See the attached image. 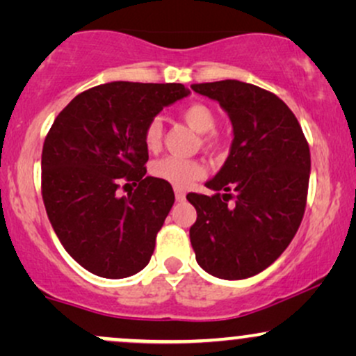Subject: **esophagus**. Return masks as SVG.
I'll list each match as a JSON object with an SVG mask.
<instances>
[{"label": "esophagus", "instance_id": "obj_1", "mask_svg": "<svg viewBox=\"0 0 356 356\" xmlns=\"http://www.w3.org/2000/svg\"><path fill=\"white\" fill-rule=\"evenodd\" d=\"M174 192H175V199H177L179 202L186 201V191L181 189V187H175Z\"/></svg>", "mask_w": 356, "mask_h": 356}]
</instances>
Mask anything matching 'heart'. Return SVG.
<instances>
[{
	"mask_svg": "<svg viewBox=\"0 0 356 356\" xmlns=\"http://www.w3.org/2000/svg\"><path fill=\"white\" fill-rule=\"evenodd\" d=\"M181 118L191 127L192 130L201 134L199 140L206 150H218L224 145V134L216 129L218 124V115L209 105L194 102V104L186 105L181 110ZM162 138H164V127L159 118H152L144 129V145L147 150L155 152L161 149ZM206 169L202 162L195 159H181L174 155L157 159L150 164V174L155 179L169 182L174 187H187L192 182L201 179Z\"/></svg>",
	"mask_w": 356,
	"mask_h": 356,
	"instance_id": "1",
	"label": "heart"
}]
</instances>
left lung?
Here are the masks:
<instances>
[{"label": "left lung", "instance_id": "left-lung-1", "mask_svg": "<svg viewBox=\"0 0 356 356\" xmlns=\"http://www.w3.org/2000/svg\"><path fill=\"white\" fill-rule=\"evenodd\" d=\"M229 113L234 140L219 174L191 192L197 211L189 236L199 266L220 280H244L283 254L305 216L309 145L295 113L273 92L238 80L191 87Z\"/></svg>", "mask_w": 356, "mask_h": 356}]
</instances>
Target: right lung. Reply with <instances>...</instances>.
Instances as JSON below:
<instances>
[{"instance_id": "right-lung-1", "label": "right lung", "mask_w": 356, "mask_h": 356, "mask_svg": "<svg viewBox=\"0 0 356 356\" xmlns=\"http://www.w3.org/2000/svg\"><path fill=\"white\" fill-rule=\"evenodd\" d=\"M187 93L181 83L97 85L79 93L48 130L44 209L68 254L93 275L120 280L149 264L174 191L145 175L144 129ZM130 185L136 189L122 196Z\"/></svg>"}]
</instances>
